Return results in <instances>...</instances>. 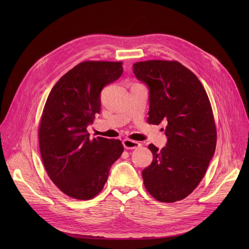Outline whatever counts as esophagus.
I'll use <instances>...</instances> for the list:
<instances>
[{"instance_id": "esophagus-1", "label": "esophagus", "mask_w": 249, "mask_h": 249, "mask_svg": "<svg viewBox=\"0 0 249 249\" xmlns=\"http://www.w3.org/2000/svg\"><path fill=\"white\" fill-rule=\"evenodd\" d=\"M123 144H124V148H126V149H136L141 146V143H139L138 141L131 140V139H124L123 141Z\"/></svg>"}]
</instances>
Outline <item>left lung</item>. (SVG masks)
<instances>
[{"instance_id":"1","label":"left lung","mask_w":249,"mask_h":249,"mask_svg":"<svg viewBox=\"0 0 249 249\" xmlns=\"http://www.w3.org/2000/svg\"><path fill=\"white\" fill-rule=\"evenodd\" d=\"M148 88L149 124H166V146L149 144L154 159L142 171L149 194L162 202L187 197L205 176L215 153L216 126L208 94L195 74L178 61L135 63Z\"/></svg>"}]
</instances>
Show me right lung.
Masks as SVG:
<instances>
[{"label":"right lung","instance_id":"right-lung-1","mask_svg":"<svg viewBox=\"0 0 249 249\" xmlns=\"http://www.w3.org/2000/svg\"><path fill=\"white\" fill-rule=\"evenodd\" d=\"M122 62L85 61L52 88L39 125V147L50 178L71 197L99 194L124 152L116 139H90L87 126L101 112L102 89L124 71Z\"/></svg>","mask_w":249,"mask_h":249}]
</instances>
